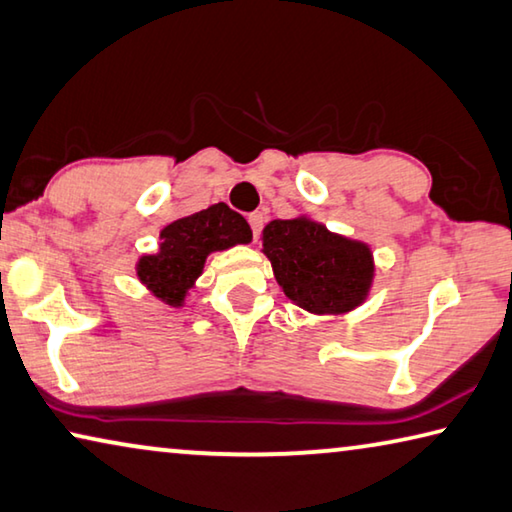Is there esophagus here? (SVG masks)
<instances>
[{"label": "esophagus", "mask_w": 512, "mask_h": 512, "mask_svg": "<svg viewBox=\"0 0 512 512\" xmlns=\"http://www.w3.org/2000/svg\"><path fill=\"white\" fill-rule=\"evenodd\" d=\"M248 223H250V227H253V237L257 239L259 232H262V225H264V214L253 212L248 216Z\"/></svg>", "instance_id": "obj_1"}]
</instances>
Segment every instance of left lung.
Wrapping results in <instances>:
<instances>
[{"mask_svg":"<svg viewBox=\"0 0 512 512\" xmlns=\"http://www.w3.org/2000/svg\"><path fill=\"white\" fill-rule=\"evenodd\" d=\"M262 246L285 296L307 312L344 314L369 296L376 266L367 243L298 216L266 225Z\"/></svg>","mask_w":512,"mask_h":512,"instance_id":"8db88e82","label":"left lung"}]
</instances>
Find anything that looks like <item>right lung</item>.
<instances>
[{
  "instance_id": "1",
  "label": "right lung",
  "mask_w": 512,
  "mask_h": 512,
  "mask_svg": "<svg viewBox=\"0 0 512 512\" xmlns=\"http://www.w3.org/2000/svg\"><path fill=\"white\" fill-rule=\"evenodd\" d=\"M159 250L136 262V275L154 298L182 307L189 289L205 269L207 257L239 243H250L253 230L241 214L218 202L202 212L177 218L159 234Z\"/></svg>"
}]
</instances>
